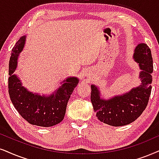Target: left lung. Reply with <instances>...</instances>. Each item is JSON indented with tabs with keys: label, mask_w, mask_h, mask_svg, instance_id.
I'll return each mask as SVG.
<instances>
[{
	"label": "left lung",
	"mask_w": 159,
	"mask_h": 159,
	"mask_svg": "<svg viewBox=\"0 0 159 159\" xmlns=\"http://www.w3.org/2000/svg\"><path fill=\"white\" fill-rule=\"evenodd\" d=\"M133 58L141 70L139 86L126 93L105 99L99 88L94 84L91 85V101L100 122L115 127L126 125L135 121L146 108L152 89L151 51L146 44L140 43L135 48Z\"/></svg>",
	"instance_id": "left-lung-1"
}]
</instances>
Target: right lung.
Here are the masks:
<instances>
[{
    "label": "right lung",
    "instance_id": "add662e5",
    "mask_svg": "<svg viewBox=\"0 0 159 159\" xmlns=\"http://www.w3.org/2000/svg\"><path fill=\"white\" fill-rule=\"evenodd\" d=\"M26 37L23 36L11 51L9 65V94L12 104L19 114L30 124L41 127H51L61 122L65 117L70 95L78 85L77 77H67L61 85L51 94H41L30 92L22 85L15 71L17 59L23 51Z\"/></svg>",
    "mask_w": 159,
    "mask_h": 159
}]
</instances>
